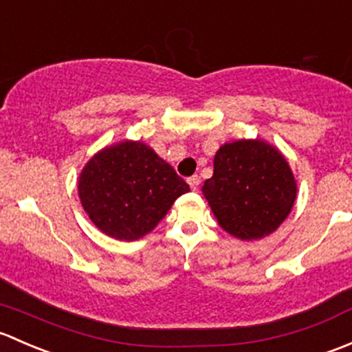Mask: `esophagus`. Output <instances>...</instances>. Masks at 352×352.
<instances>
[{"instance_id": "1", "label": "esophagus", "mask_w": 352, "mask_h": 352, "mask_svg": "<svg viewBox=\"0 0 352 352\" xmlns=\"http://www.w3.org/2000/svg\"><path fill=\"white\" fill-rule=\"evenodd\" d=\"M188 184H190V186H191V190L197 191L198 186H200V176L195 175V176L188 177Z\"/></svg>"}]
</instances>
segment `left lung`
<instances>
[{
    "label": "left lung",
    "mask_w": 352,
    "mask_h": 352,
    "mask_svg": "<svg viewBox=\"0 0 352 352\" xmlns=\"http://www.w3.org/2000/svg\"><path fill=\"white\" fill-rule=\"evenodd\" d=\"M201 190L220 227L242 241L276 230L296 197L288 162L263 140H237L220 147L213 176Z\"/></svg>",
    "instance_id": "left-lung-1"
}]
</instances>
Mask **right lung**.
I'll list each match as a JSON object with an SVG mask.
<instances>
[{"instance_id":"add662e5","label":"right lung","mask_w":352,"mask_h":352,"mask_svg":"<svg viewBox=\"0 0 352 352\" xmlns=\"http://www.w3.org/2000/svg\"><path fill=\"white\" fill-rule=\"evenodd\" d=\"M78 190L98 229L118 241H135L190 186L146 144L125 140L98 152L82 169Z\"/></svg>"}]
</instances>
